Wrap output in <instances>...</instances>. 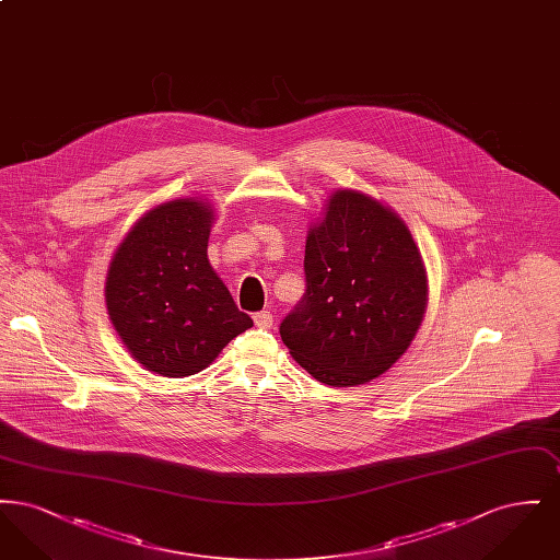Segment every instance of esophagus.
Masks as SVG:
<instances>
[{"label":"esophagus","instance_id":"34e87169","mask_svg":"<svg viewBox=\"0 0 560 560\" xmlns=\"http://www.w3.org/2000/svg\"><path fill=\"white\" fill-rule=\"evenodd\" d=\"M254 323H256V327H260V329H270V327H272V315H270V311L256 313V315H254Z\"/></svg>","mask_w":560,"mask_h":560}]
</instances>
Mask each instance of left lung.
<instances>
[{
    "label": "left lung",
    "instance_id": "obj_1",
    "mask_svg": "<svg viewBox=\"0 0 560 560\" xmlns=\"http://www.w3.org/2000/svg\"><path fill=\"white\" fill-rule=\"evenodd\" d=\"M306 292L279 331L320 384H365L397 363L428 302L427 268L407 224L359 190H336L304 254Z\"/></svg>",
    "mask_w": 560,
    "mask_h": 560
}]
</instances>
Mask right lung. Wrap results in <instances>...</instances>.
Here are the masks:
<instances>
[{
    "label": "right lung",
    "mask_w": 560,
    "mask_h": 560,
    "mask_svg": "<svg viewBox=\"0 0 560 560\" xmlns=\"http://www.w3.org/2000/svg\"><path fill=\"white\" fill-rule=\"evenodd\" d=\"M212 208L195 197L144 213L107 270L108 317L149 372L185 377L206 370L254 325L208 260Z\"/></svg>",
    "instance_id": "add662e5"
}]
</instances>
